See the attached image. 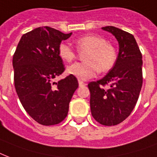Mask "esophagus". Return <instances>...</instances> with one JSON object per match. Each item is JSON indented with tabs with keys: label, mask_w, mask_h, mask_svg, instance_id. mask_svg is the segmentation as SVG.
Masks as SVG:
<instances>
[{
	"label": "esophagus",
	"mask_w": 157,
	"mask_h": 157,
	"mask_svg": "<svg viewBox=\"0 0 157 157\" xmlns=\"http://www.w3.org/2000/svg\"><path fill=\"white\" fill-rule=\"evenodd\" d=\"M78 85H79V87H82V86H86V83L85 82H83L82 81H78Z\"/></svg>",
	"instance_id": "obj_1"
}]
</instances>
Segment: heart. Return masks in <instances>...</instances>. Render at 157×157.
Segmentation results:
<instances>
[{
	"label": "heart",
	"mask_w": 157,
	"mask_h": 157,
	"mask_svg": "<svg viewBox=\"0 0 157 157\" xmlns=\"http://www.w3.org/2000/svg\"><path fill=\"white\" fill-rule=\"evenodd\" d=\"M79 52H86L83 56L85 62L70 65L66 72L79 80H87L95 76L100 70L107 72L115 65L117 51L105 38L99 35H86L75 42ZM59 58L65 62H71L76 57V51L67 42H61L58 47Z\"/></svg>",
	"instance_id": "b5f03b06"
}]
</instances>
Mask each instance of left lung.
I'll use <instances>...</instances> for the list:
<instances>
[{
	"label": "left lung",
	"instance_id": "obj_1",
	"mask_svg": "<svg viewBox=\"0 0 157 157\" xmlns=\"http://www.w3.org/2000/svg\"><path fill=\"white\" fill-rule=\"evenodd\" d=\"M112 33L119 43L115 65L105 77L91 82L90 106L92 117L101 124H120L133 111L143 85L142 53L133 35L113 26L101 28ZM110 85L105 90L103 86Z\"/></svg>",
	"mask_w": 157,
	"mask_h": 157
}]
</instances>
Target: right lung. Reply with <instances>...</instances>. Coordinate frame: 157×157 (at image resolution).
<instances>
[{
	"label": "right lung",
	"instance_id": "right-lung-1",
	"mask_svg": "<svg viewBox=\"0 0 157 157\" xmlns=\"http://www.w3.org/2000/svg\"><path fill=\"white\" fill-rule=\"evenodd\" d=\"M71 34L47 26L37 28L22 36L13 56L17 95L24 110L40 124L54 125L65 120L78 87L73 75L53 82L65 71L58 47Z\"/></svg>",
	"mask_w": 157,
	"mask_h": 157
}]
</instances>
